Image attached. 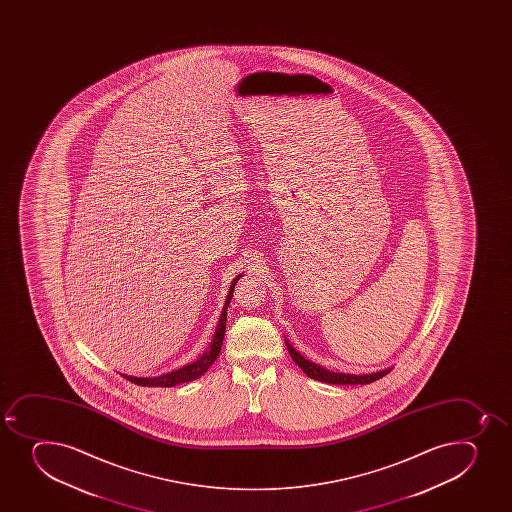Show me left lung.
Masks as SVG:
<instances>
[{
  "label": "left lung",
  "mask_w": 512,
  "mask_h": 512,
  "mask_svg": "<svg viewBox=\"0 0 512 512\" xmlns=\"http://www.w3.org/2000/svg\"><path fill=\"white\" fill-rule=\"evenodd\" d=\"M285 345L289 349L290 357L294 360L295 364L299 365L300 369L304 370L305 374L309 375L310 379L320 380L325 384L335 385H364L379 380L384 375L389 374L392 367L387 369L377 370V372H370V374H345V372H332V370L325 369L322 365L315 364L312 360L305 359L304 355L297 352L292 347L289 340L285 339Z\"/></svg>",
  "instance_id": "obj_1"
}]
</instances>
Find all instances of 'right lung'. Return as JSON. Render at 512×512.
I'll return each instance as SVG.
<instances>
[{
    "label": "right lung",
    "mask_w": 512,
    "mask_h": 512,
    "mask_svg": "<svg viewBox=\"0 0 512 512\" xmlns=\"http://www.w3.org/2000/svg\"><path fill=\"white\" fill-rule=\"evenodd\" d=\"M240 277H242V275H237V277L232 280L230 289H228L227 299H225V305H223L222 314H220V319H218L217 329L213 332L212 342H210L207 350H205L197 360H193L190 364L183 365L180 369L167 372V374L157 375V377H133V375L127 374L120 375L130 380L132 384L142 385V387H173V385L185 384V382H190V380L202 377V375L210 369V365L217 360L220 349H222L223 335H225V327H227L228 304H230V300H232L233 289H235V284H237Z\"/></svg>",
    "instance_id": "add662e5"
}]
</instances>
